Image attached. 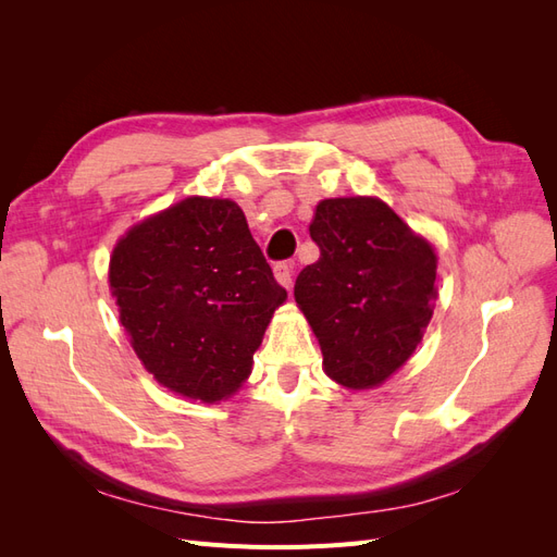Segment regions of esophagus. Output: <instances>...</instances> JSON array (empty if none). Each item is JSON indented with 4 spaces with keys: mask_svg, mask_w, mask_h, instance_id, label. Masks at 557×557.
Wrapping results in <instances>:
<instances>
[{
    "mask_svg": "<svg viewBox=\"0 0 557 557\" xmlns=\"http://www.w3.org/2000/svg\"><path fill=\"white\" fill-rule=\"evenodd\" d=\"M274 276L283 285V288H290V285H293V264L290 262H278L274 267Z\"/></svg>",
    "mask_w": 557,
    "mask_h": 557,
    "instance_id": "1",
    "label": "esophagus"
}]
</instances>
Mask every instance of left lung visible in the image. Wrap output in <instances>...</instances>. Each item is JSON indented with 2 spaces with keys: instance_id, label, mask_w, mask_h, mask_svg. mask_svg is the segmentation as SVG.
<instances>
[{
  "instance_id": "8db88e82",
  "label": "left lung",
  "mask_w": 557,
  "mask_h": 557,
  "mask_svg": "<svg viewBox=\"0 0 557 557\" xmlns=\"http://www.w3.org/2000/svg\"><path fill=\"white\" fill-rule=\"evenodd\" d=\"M318 262L295 281L330 379L374 387L411 358L432 318L436 256L374 197L323 199L309 227Z\"/></svg>"
}]
</instances>
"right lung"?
<instances>
[{
	"instance_id": "obj_1",
	"label": "right lung",
	"mask_w": 557,
	"mask_h": 557,
	"mask_svg": "<svg viewBox=\"0 0 557 557\" xmlns=\"http://www.w3.org/2000/svg\"><path fill=\"white\" fill-rule=\"evenodd\" d=\"M109 283L144 367L201 401L237 393L269 318L288 297L244 211L207 197L134 225L113 248Z\"/></svg>"
}]
</instances>
